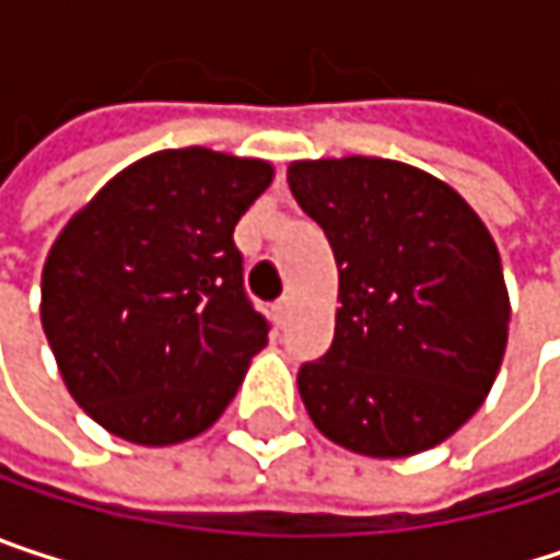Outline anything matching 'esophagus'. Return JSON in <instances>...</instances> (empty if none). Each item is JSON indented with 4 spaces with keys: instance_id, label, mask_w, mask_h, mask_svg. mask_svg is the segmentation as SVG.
<instances>
[{
    "instance_id": "34e87169",
    "label": "esophagus",
    "mask_w": 560,
    "mask_h": 560,
    "mask_svg": "<svg viewBox=\"0 0 560 560\" xmlns=\"http://www.w3.org/2000/svg\"><path fill=\"white\" fill-rule=\"evenodd\" d=\"M288 317H291V298L284 294V298L276 301V320H279V324H288Z\"/></svg>"
}]
</instances>
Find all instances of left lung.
<instances>
[{
	"mask_svg": "<svg viewBox=\"0 0 560 560\" xmlns=\"http://www.w3.org/2000/svg\"><path fill=\"white\" fill-rule=\"evenodd\" d=\"M288 184L340 269L334 343L298 370L311 421L366 457L441 444L503 363L509 294L490 230L444 180L389 159L294 162Z\"/></svg>",
	"mask_w": 560,
	"mask_h": 560,
	"instance_id": "obj_1",
	"label": "left lung"
}]
</instances>
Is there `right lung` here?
Masks as SVG:
<instances>
[{
  "instance_id": "obj_1",
  "label": "right lung",
  "mask_w": 560,
  "mask_h": 560,
  "mask_svg": "<svg viewBox=\"0 0 560 560\" xmlns=\"http://www.w3.org/2000/svg\"><path fill=\"white\" fill-rule=\"evenodd\" d=\"M272 165L171 149L116 174L57 236L42 327L77 405L116 438L207 431L269 340L233 230Z\"/></svg>"
}]
</instances>
